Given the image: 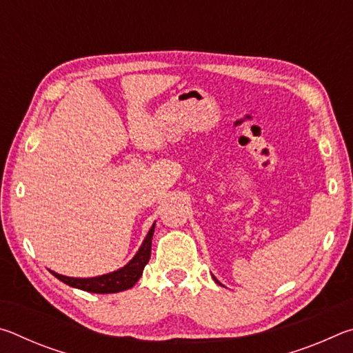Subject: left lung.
Here are the masks:
<instances>
[{"label": "left lung", "instance_id": "left-lung-1", "mask_svg": "<svg viewBox=\"0 0 353 353\" xmlns=\"http://www.w3.org/2000/svg\"><path fill=\"white\" fill-rule=\"evenodd\" d=\"M213 279H214V277H213ZM214 282H216V283H219V282H218V280H216V279H214Z\"/></svg>", "mask_w": 353, "mask_h": 353}]
</instances>
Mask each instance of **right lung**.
<instances>
[{"mask_svg":"<svg viewBox=\"0 0 353 353\" xmlns=\"http://www.w3.org/2000/svg\"><path fill=\"white\" fill-rule=\"evenodd\" d=\"M154 229H155V223L152 224L151 229H149L145 241H143V244L139 249V252H137L134 255V259L130 260L126 266H123L121 270L104 274V276L90 277V279L67 277L54 271H51V274L61 280V282L73 286V288L88 291V292H97V294H109V292H118V291L132 288V286L139 282V279L143 274V270H145L149 259H151V244H152Z\"/></svg>","mask_w":353,"mask_h":353,"instance_id":"1","label":"right lung"}]
</instances>
